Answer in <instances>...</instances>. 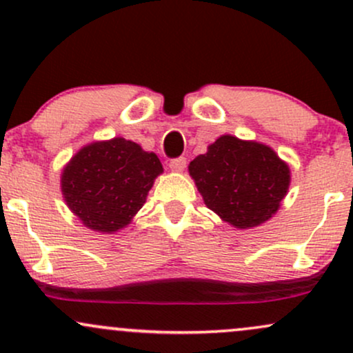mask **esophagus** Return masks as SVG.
<instances>
[{"label": "esophagus", "mask_w": 353, "mask_h": 353, "mask_svg": "<svg viewBox=\"0 0 353 353\" xmlns=\"http://www.w3.org/2000/svg\"><path fill=\"white\" fill-rule=\"evenodd\" d=\"M185 164H188V161H185V157H182V156L174 157V159L169 161V168H171L172 171H176V172L184 171Z\"/></svg>", "instance_id": "esophagus-1"}]
</instances>
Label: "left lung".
Masks as SVG:
<instances>
[{"instance_id": "obj_1", "label": "left lung", "mask_w": 353, "mask_h": 353, "mask_svg": "<svg viewBox=\"0 0 353 353\" xmlns=\"http://www.w3.org/2000/svg\"><path fill=\"white\" fill-rule=\"evenodd\" d=\"M189 172L205 205L237 229L272 217L290 182L289 168L272 149L234 136L219 137Z\"/></svg>"}]
</instances>
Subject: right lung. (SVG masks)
Instances as JSON below:
<instances>
[{"label":"right lung","mask_w":353,"mask_h":353,"mask_svg":"<svg viewBox=\"0 0 353 353\" xmlns=\"http://www.w3.org/2000/svg\"><path fill=\"white\" fill-rule=\"evenodd\" d=\"M163 164L123 137L83 148L61 177L64 201L86 228L116 232L144 205Z\"/></svg>","instance_id":"obj_1"}]
</instances>
